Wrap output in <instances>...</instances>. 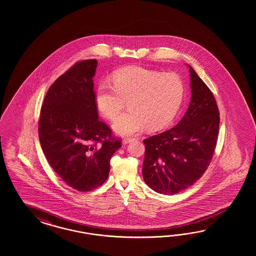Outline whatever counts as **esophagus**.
I'll use <instances>...</instances> for the list:
<instances>
[{
    "label": "esophagus",
    "instance_id": "esophagus-1",
    "mask_svg": "<svg viewBox=\"0 0 256 256\" xmlns=\"http://www.w3.org/2000/svg\"><path fill=\"white\" fill-rule=\"evenodd\" d=\"M132 140V138H124V139H123V144H128V142H130Z\"/></svg>",
    "mask_w": 256,
    "mask_h": 256
}]
</instances>
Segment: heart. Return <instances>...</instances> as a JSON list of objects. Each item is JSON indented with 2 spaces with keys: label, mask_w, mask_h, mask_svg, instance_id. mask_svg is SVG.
Instances as JSON below:
<instances>
[{
  "label": "heart",
  "mask_w": 256,
  "mask_h": 256,
  "mask_svg": "<svg viewBox=\"0 0 256 256\" xmlns=\"http://www.w3.org/2000/svg\"><path fill=\"white\" fill-rule=\"evenodd\" d=\"M112 86L101 82L96 104L101 114L114 119L128 100V110L117 117L112 130L121 136H133L146 126L160 130L176 116L185 94V84L178 74H163L138 66L117 70Z\"/></svg>",
  "instance_id": "b5f03b06"
}]
</instances>
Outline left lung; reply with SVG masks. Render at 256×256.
Instances as JSON below:
<instances>
[{
  "instance_id": "left-lung-1",
  "label": "left lung",
  "mask_w": 256,
  "mask_h": 256,
  "mask_svg": "<svg viewBox=\"0 0 256 256\" xmlns=\"http://www.w3.org/2000/svg\"><path fill=\"white\" fill-rule=\"evenodd\" d=\"M188 66L192 96L185 116L172 128L144 140V180L164 195L178 194L201 178L217 144V102L194 68Z\"/></svg>"
}]
</instances>
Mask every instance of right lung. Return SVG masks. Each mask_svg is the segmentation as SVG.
I'll return each mask as SVG.
<instances>
[{"instance_id": "right-lung-1", "label": "right lung", "mask_w": 256, "mask_h": 256, "mask_svg": "<svg viewBox=\"0 0 256 256\" xmlns=\"http://www.w3.org/2000/svg\"><path fill=\"white\" fill-rule=\"evenodd\" d=\"M96 59L78 62L50 87L41 108L38 135L48 162L78 192L101 186L110 160L121 148L98 119L94 91Z\"/></svg>"}]
</instances>
